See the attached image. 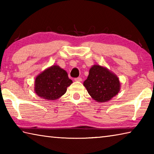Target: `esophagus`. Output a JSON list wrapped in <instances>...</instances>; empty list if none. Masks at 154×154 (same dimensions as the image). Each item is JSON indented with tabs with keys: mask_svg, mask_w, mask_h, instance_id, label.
<instances>
[{
	"mask_svg": "<svg viewBox=\"0 0 154 154\" xmlns=\"http://www.w3.org/2000/svg\"><path fill=\"white\" fill-rule=\"evenodd\" d=\"M75 82H82V79L81 77H77V78H75Z\"/></svg>",
	"mask_w": 154,
	"mask_h": 154,
	"instance_id": "1",
	"label": "esophagus"
}]
</instances>
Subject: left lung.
I'll return each instance as SVG.
<instances>
[{
  "instance_id": "8db88e82",
  "label": "left lung",
  "mask_w": 154,
  "mask_h": 154,
  "mask_svg": "<svg viewBox=\"0 0 154 154\" xmlns=\"http://www.w3.org/2000/svg\"><path fill=\"white\" fill-rule=\"evenodd\" d=\"M88 94L97 102H106L116 96L121 89L119 77L105 66L94 65L84 82Z\"/></svg>"
}]
</instances>
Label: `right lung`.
Segmentation results:
<instances>
[{
    "label": "right lung",
    "instance_id": "add662e5",
    "mask_svg": "<svg viewBox=\"0 0 154 154\" xmlns=\"http://www.w3.org/2000/svg\"><path fill=\"white\" fill-rule=\"evenodd\" d=\"M72 82L65 70L57 65L46 69L35 77L34 91L39 97L55 100L66 93Z\"/></svg>",
    "mask_w": 154,
    "mask_h": 154
}]
</instances>
